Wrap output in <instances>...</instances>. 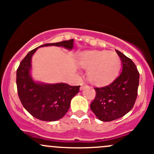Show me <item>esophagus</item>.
I'll use <instances>...</instances> for the list:
<instances>
[{"label": "esophagus", "mask_w": 154, "mask_h": 154, "mask_svg": "<svg viewBox=\"0 0 154 154\" xmlns=\"http://www.w3.org/2000/svg\"><path fill=\"white\" fill-rule=\"evenodd\" d=\"M86 87H88L86 85H84V84H82L81 86H80V91L84 90L85 89V88H86Z\"/></svg>", "instance_id": "1"}]
</instances>
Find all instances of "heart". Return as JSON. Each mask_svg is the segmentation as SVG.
Returning a JSON list of instances; mask_svg holds the SVG:
<instances>
[{"instance_id": "obj_1", "label": "heart", "mask_w": 154, "mask_h": 154, "mask_svg": "<svg viewBox=\"0 0 154 154\" xmlns=\"http://www.w3.org/2000/svg\"><path fill=\"white\" fill-rule=\"evenodd\" d=\"M79 63L88 70L87 77L91 83L104 85L115 79L119 70L120 59L116 52L107 50H94L80 55Z\"/></svg>"}]
</instances>
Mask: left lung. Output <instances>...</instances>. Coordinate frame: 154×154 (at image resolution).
Returning <instances> with one entry per match:
<instances>
[{"mask_svg": "<svg viewBox=\"0 0 154 154\" xmlns=\"http://www.w3.org/2000/svg\"><path fill=\"white\" fill-rule=\"evenodd\" d=\"M122 73L112 83L95 88L96 97L90 108L100 120L110 122L125 115L134 106L137 97L140 74L134 62L118 50Z\"/></svg>", "mask_w": 154, "mask_h": 154, "instance_id": "1", "label": "left lung"}]
</instances>
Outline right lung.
Returning a JSON list of instances; mask_svg holds the SVG:
<instances>
[{
	"instance_id": "right-lung-1",
	"label": "right lung",
	"mask_w": 154,
	"mask_h": 154,
	"mask_svg": "<svg viewBox=\"0 0 154 154\" xmlns=\"http://www.w3.org/2000/svg\"><path fill=\"white\" fill-rule=\"evenodd\" d=\"M73 43L74 39L42 45L29 51L17 69L16 83L20 102L31 115L40 120L53 122L63 117L80 85L71 86L64 82L46 83L35 80L31 73L32 56L38 48L44 46H54L72 50Z\"/></svg>"
}]
</instances>
